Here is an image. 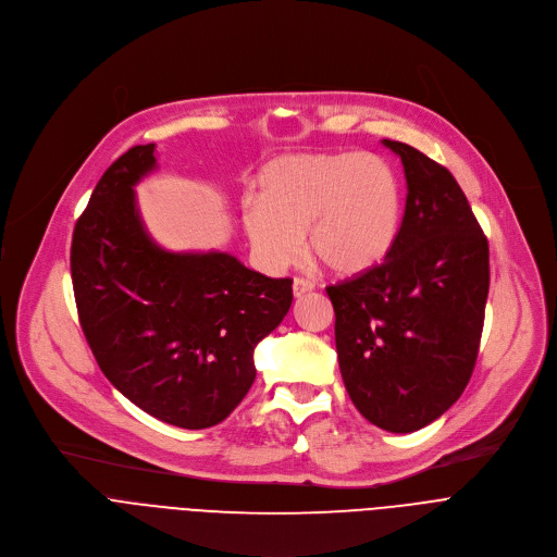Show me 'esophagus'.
I'll return each instance as SVG.
<instances>
[{"label": "esophagus", "instance_id": "esophagus-1", "mask_svg": "<svg viewBox=\"0 0 557 557\" xmlns=\"http://www.w3.org/2000/svg\"><path fill=\"white\" fill-rule=\"evenodd\" d=\"M312 288H314V284H312L310 280H304V277H295V280H293V295H295V297H301V295L310 293Z\"/></svg>", "mask_w": 557, "mask_h": 557}]
</instances>
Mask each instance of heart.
Instances as JSON below:
<instances>
[{
	"mask_svg": "<svg viewBox=\"0 0 557 557\" xmlns=\"http://www.w3.org/2000/svg\"><path fill=\"white\" fill-rule=\"evenodd\" d=\"M245 231L264 267L293 264L308 237L310 256L337 275L376 267L394 247L401 224V189L372 153L286 156L256 183V207Z\"/></svg>",
	"mask_w": 557,
	"mask_h": 557,
	"instance_id": "1",
	"label": "heart"
}]
</instances>
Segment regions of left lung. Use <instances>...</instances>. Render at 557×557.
Instances as JSON below:
<instances>
[{
    "label": "left lung",
    "mask_w": 557,
    "mask_h": 557,
    "mask_svg": "<svg viewBox=\"0 0 557 557\" xmlns=\"http://www.w3.org/2000/svg\"><path fill=\"white\" fill-rule=\"evenodd\" d=\"M401 158L408 198L394 247L366 273L329 286L339 370L355 408L408 434L445 414L479 357L490 245L456 178L423 151Z\"/></svg>",
    "instance_id": "obj_1"
}]
</instances>
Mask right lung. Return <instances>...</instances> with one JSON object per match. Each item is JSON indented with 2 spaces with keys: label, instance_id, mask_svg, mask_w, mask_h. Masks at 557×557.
<instances>
[{
  "label": "right lung",
  "instance_id": "right-lung-1",
  "mask_svg": "<svg viewBox=\"0 0 557 557\" xmlns=\"http://www.w3.org/2000/svg\"><path fill=\"white\" fill-rule=\"evenodd\" d=\"M153 149H127L76 220L74 299L110 383L158 421L205 430L224 421L253 385V350L288 312L293 280L267 277L220 251L158 247L134 194L156 170Z\"/></svg>",
  "mask_w": 557,
  "mask_h": 557
}]
</instances>
